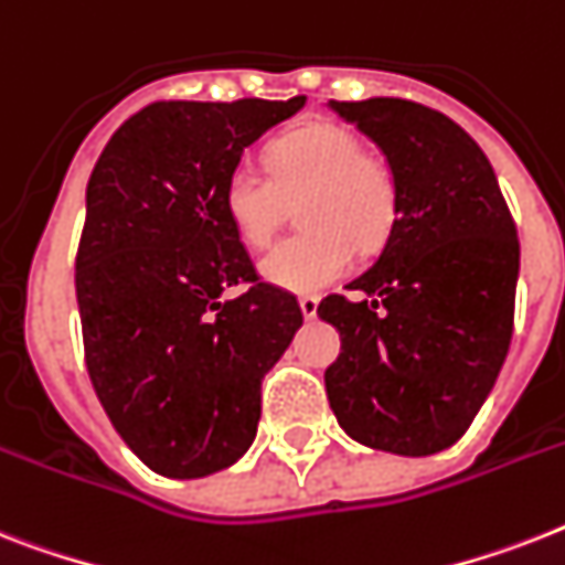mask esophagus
<instances>
[{
  "instance_id": "1",
  "label": "esophagus",
  "mask_w": 565,
  "mask_h": 565,
  "mask_svg": "<svg viewBox=\"0 0 565 565\" xmlns=\"http://www.w3.org/2000/svg\"><path fill=\"white\" fill-rule=\"evenodd\" d=\"M298 307H301V313H305V319H316V310H319V298H316V296H301V298H298Z\"/></svg>"
}]
</instances>
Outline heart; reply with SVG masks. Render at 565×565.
I'll list each match as a JSON object with an SVG mask.
<instances>
[{
  "label": "heart",
  "instance_id": "heart-1",
  "mask_svg": "<svg viewBox=\"0 0 565 565\" xmlns=\"http://www.w3.org/2000/svg\"><path fill=\"white\" fill-rule=\"evenodd\" d=\"M264 173L237 162L220 205L246 246L260 249L298 205L305 232L284 237L260 258V275L290 292H319L354 264V246L374 252L397 223V182L380 156L362 150L354 130L307 121L267 148Z\"/></svg>",
  "mask_w": 565,
  "mask_h": 565
}]
</instances>
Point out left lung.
<instances>
[{
  "instance_id": "8db88e82",
  "label": "left lung",
  "mask_w": 565,
  "mask_h": 565,
  "mask_svg": "<svg viewBox=\"0 0 565 565\" xmlns=\"http://www.w3.org/2000/svg\"><path fill=\"white\" fill-rule=\"evenodd\" d=\"M386 156L397 223L386 246L319 316L342 337L324 371L354 441L433 456L467 433L513 333L520 241L488 156L444 113L403 98L330 100Z\"/></svg>"
}]
</instances>
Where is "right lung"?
Listing matches in <instances>:
<instances>
[{
    "label": "right lung",
    "instance_id": "right-lung-1",
    "mask_svg": "<svg viewBox=\"0 0 565 565\" xmlns=\"http://www.w3.org/2000/svg\"><path fill=\"white\" fill-rule=\"evenodd\" d=\"M305 100H156L113 132L86 185V369L124 444L168 479H203L252 447L260 380L301 328L296 296L255 275L220 191ZM237 282L250 287L226 299Z\"/></svg>",
    "mask_w": 565,
    "mask_h": 565
}]
</instances>
